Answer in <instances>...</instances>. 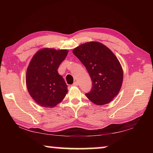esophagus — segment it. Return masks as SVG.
Segmentation results:
<instances>
[{"label":"esophagus","mask_w":153,"mask_h":153,"mask_svg":"<svg viewBox=\"0 0 153 153\" xmlns=\"http://www.w3.org/2000/svg\"><path fill=\"white\" fill-rule=\"evenodd\" d=\"M78 86V82H75L73 84V86Z\"/></svg>","instance_id":"1"}]
</instances>
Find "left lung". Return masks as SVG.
I'll use <instances>...</instances> for the list:
<instances>
[{
    "mask_svg": "<svg viewBox=\"0 0 153 153\" xmlns=\"http://www.w3.org/2000/svg\"><path fill=\"white\" fill-rule=\"evenodd\" d=\"M86 67L92 82L87 98L94 104L104 105L110 102L122 86L123 69L117 56L107 46L98 42H88L73 50Z\"/></svg>",
    "mask_w": 153,
    "mask_h": 153,
    "instance_id": "1",
    "label": "left lung"
}]
</instances>
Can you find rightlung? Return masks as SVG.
I'll use <instances>...</instances> for the list:
<instances>
[{
	"instance_id": "obj_1",
	"label": "right lung",
	"mask_w": 153,
	"mask_h": 153,
	"mask_svg": "<svg viewBox=\"0 0 153 153\" xmlns=\"http://www.w3.org/2000/svg\"><path fill=\"white\" fill-rule=\"evenodd\" d=\"M68 50L45 48L36 53L27 67L25 82L27 91L40 107L53 108L65 97L68 90L57 69Z\"/></svg>"
}]
</instances>
